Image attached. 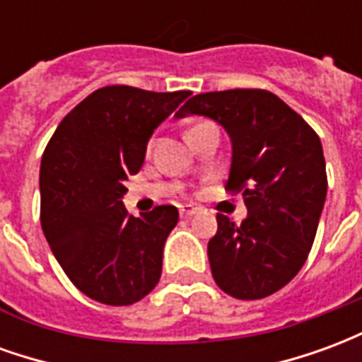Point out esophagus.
Instances as JSON below:
<instances>
[{
    "label": "esophagus",
    "instance_id": "obj_1",
    "mask_svg": "<svg viewBox=\"0 0 362 362\" xmlns=\"http://www.w3.org/2000/svg\"><path fill=\"white\" fill-rule=\"evenodd\" d=\"M196 213H197V209L194 207V205H189V204L180 205V217H182V219H189V217H194Z\"/></svg>",
    "mask_w": 362,
    "mask_h": 362
}]
</instances>
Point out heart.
<instances>
[{
	"mask_svg": "<svg viewBox=\"0 0 362 362\" xmlns=\"http://www.w3.org/2000/svg\"><path fill=\"white\" fill-rule=\"evenodd\" d=\"M202 124H204V122H202ZM196 126H199V124H196ZM196 126H194V127H196Z\"/></svg>",
	"mask_w": 362,
	"mask_h": 362,
	"instance_id": "b5f03b06",
	"label": "heart"
}]
</instances>
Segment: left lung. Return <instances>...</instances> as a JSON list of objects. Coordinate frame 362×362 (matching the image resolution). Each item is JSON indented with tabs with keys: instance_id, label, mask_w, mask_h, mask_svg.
<instances>
[{
	"instance_id": "8db88e82",
	"label": "left lung",
	"mask_w": 362,
	"mask_h": 362,
	"mask_svg": "<svg viewBox=\"0 0 362 362\" xmlns=\"http://www.w3.org/2000/svg\"><path fill=\"white\" fill-rule=\"evenodd\" d=\"M219 122L233 143L225 189L243 194L248 217L217 213L207 244L215 283L227 295L256 300L285 287L310 254L327 192L318 134L279 96L264 89L202 93L176 112Z\"/></svg>"
}]
</instances>
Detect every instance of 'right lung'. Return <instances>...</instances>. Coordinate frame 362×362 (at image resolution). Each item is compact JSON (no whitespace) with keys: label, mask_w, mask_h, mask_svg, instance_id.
I'll use <instances>...</instances> for the list:
<instances>
[{"label":"right lung","mask_w":362,"mask_h":362,"mask_svg":"<svg viewBox=\"0 0 362 362\" xmlns=\"http://www.w3.org/2000/svg\"><path fill=\"white\" fill-rule=\"evenodd\" d=\"M189 90L153 93L110 85L90 93L59 122L40 165V223L62 269L93 300L127 306L160 279L174 205L141 217L122 204L147 141Z\"/></svg>","instance_id":"1"}]
</instances>
